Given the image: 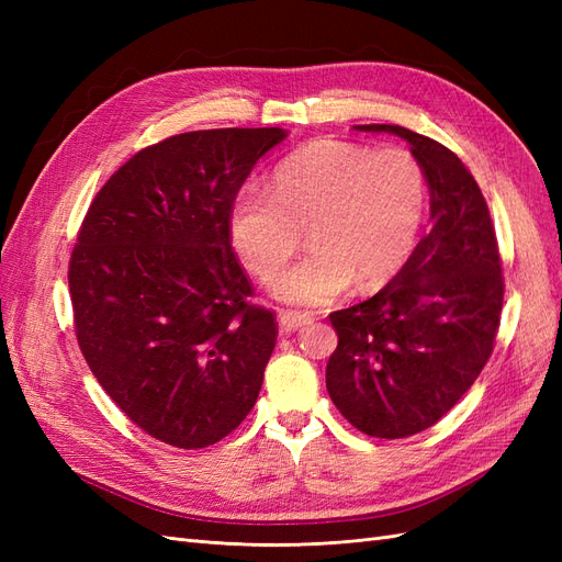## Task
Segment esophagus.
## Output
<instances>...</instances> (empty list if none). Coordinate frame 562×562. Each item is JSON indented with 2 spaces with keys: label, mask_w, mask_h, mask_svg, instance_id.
I'll use <instances>...</instances> for the list:
<instances>
[{
  "label": "esophagus",
  "mask_w": 562,
  "mask_h": 562,
  "mask_svg": "<svg viewBox=\"0 0 562 562\" xmlns=\"http://www.w3.org/2000/svg\"><path fill=\"white\" fill-rule=\"evenodd\" d=\"M312 323V316L310 314H302V312H281L279 314V328L281 333H293V330H300L302 326H310Z\"/></svg>",
  "instance_id": "1"
}]
</instances>
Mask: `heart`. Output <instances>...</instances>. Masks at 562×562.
<instances>
[{
    "instance_id": "obj_1",
    "label": "heart",
    "mask_w": 562,
    "mask_h": 562,
    "mask_svg": "<svg viewBox=\"0 0 562 562\" xmlns=\"http://www.w3.org/2000/svg\"><path fill=\"white\" fill-rule=\"evenodd\" d=\"M427 176L413 151L316 140L288 157L274 190L248 182L229 209V236L252 274L269 279L300 246L312 250L271 281V293L323 307L351 283L372 291L394 279L417 246Z\"/></svg>"
}]
</instances>
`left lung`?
I'll use <instances>...</instances> for the list:
<instances>
[{"label": "left lung", "instance_id": "left-lung-1", "mask_svg": "<svg viewBox=\"0 0 562 562\" xmlns=\"http://www.w3.org/2000/svg\"><path fill=\"white\" fill-rule=\"evenodd\" d=\"M356 131L407 140L431 196V232L378 295L330 314L337 349L326 386L351 427L375 438L419 434L452 411L487 363L504 277L479 182L454 151L411 128Z\"/></svg>", "mask_w": 562, "mask_h": 562}]
</instances>
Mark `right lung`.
<instances>
[{
  "label": "right lung",
  "mask_w": 562,
  "mask_h": 562,
  "mask_svg": "<svg viewBox=\"0 0 562 562\" xmlns=\"http://www.w3.org/2000/svg\"><path fill=\"white\" fill-rule=\"evenodd\" d=\"M283 128L192 131L140 149L105 182L70 258L79 349L151 438L196 450L258 401L277 345L232 250L229 209Z\"/></svg>",
  "instance_id": "add662e5"
}]
</instances>
